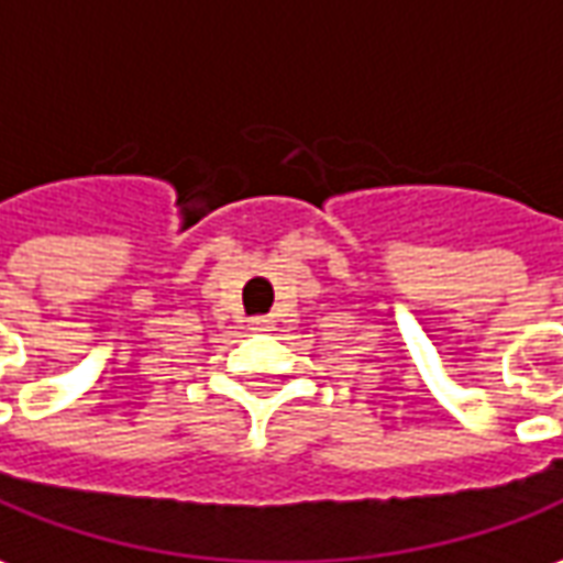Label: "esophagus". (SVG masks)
I'll list each match as a JSON object with an SVG mask.
<instances>
[{"mask_svg": "<svg viewBox=\"0 0 563 563\" xmlns=\"http://www.w3.org/2000/svg\"><path fill=\"white\" fill-rule=\"evenodd\" d=\"M273 324H275V321L269 319V316H257V319L247 321V328H251V331H269Z\"/></svg>", "mask_w": 563, "mask_h": 563, "instance_id": "34e87169", "label": "esophagus"}]
</instances>
